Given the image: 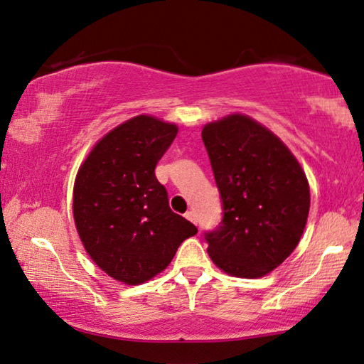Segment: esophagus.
Returning a JSON list of instances; mask_svg holds the SVG:
<instances>
[{"label":"esophagus","mask_w":364,"mask_h":364,"mask_svg":"<svg viewBox=\"0 0 364 364\" xmlns=\"http://www.w3.org/2000/svg\"><path fill=\"white\" fill-rule=\"evenodd\" d=\"M186 218H188L189 222L198 223V215H196V212H194V210H188V212H186Z\"/></svg>","instance_id":"1"}]
</instances>
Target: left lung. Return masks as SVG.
<instances>
[{
  "mask_svg": "<svg viewBox=\"0 0 364 364\" xmlns=\"http://www.w3.org/2000/svg\"><path fill=\"white\" fill-rule=\"evenodd\" d=\"M203 141L220 191V225L204 236L218 269L257 279L291 255L306 227L309 184L288 147L246 114L205 124Z\"/></svg>",
  "mask_w": 364,
  "mask_h": 364,
  "instance_id": "obj_1",
  "label": "left lung"
}]
</instances>
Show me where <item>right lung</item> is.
Wrapping results in <instances>:
<instances>
[{
	"mask_svg": "<svg viewBox=\"0 0 364 364\" xmlns=\"http://www.w3.org/2000/svg\"><path fill=\"white\" fill-rule=\"evenodd\" d=\"M176 134V124L139 114L103 136L77 171L73 212L79 238L92 261L123 284L151 280L198 233L170 209L155 176Z\"/></svg>",
	"mask_w": 364,
	"mask_h": 364,
	"instance_id": "add662e5",
	"label": "right lung"
}]
</instances>
